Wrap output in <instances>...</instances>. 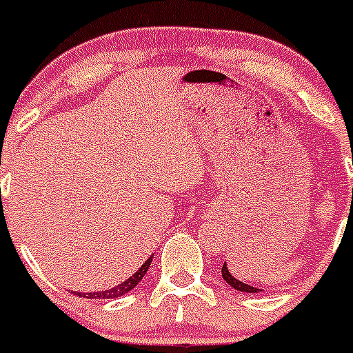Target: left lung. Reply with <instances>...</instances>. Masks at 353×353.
Listing matches in <instances>:
<instances>
[{
    "label": "left lung",
    "mask_w": 353,
    "mask_h": 353,
    "mask_svg": "<svg viewBox=\"0 0 353 353\" xmlns=\"http://www.w3.org/2000/svg\"><path fill=\"white\" fill-rule=\"evenodd\" d=\"M221 274H223V279H225L226 283H228V285H230V286H234L236 290H239V292H248V294H256V292H261L259 288H256V286L245 285L243 281H237L236 277L232 276L230 272H228V268H226V263H225V265H223Z\"/></svg>",
    "instance_id": "8db88e82"
}]
</instances>
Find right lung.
Wrapping results in <instances>:
<instances>
[{
    "label": "right lung",
    "instance_id": "add662e5",
    "mask_svg": "<svg viewBox=\"0 0 353 353\" xmlns=\"http://www.w3.org/2000/svg\"><path fill=\"white\" fill-rule=\"evenodd\" d=\"M150 263H152V257H148V259L145 261V263H143L141 268H139V270H137L136 274H134V276L128 277L127 281H123L121 285H117L116 288H112V290L92 292V294H87V296L83 294V296L87 297V299H114V297L123 296V294H127V292H130L132 288H134V286H136L137 283H139V281L143 279V276L147 274V270H148V266H150ZM77 296H81V294H77ZM83 296H81V297H83Z\"/></svg>",
    "mask_w": 353,
    "mask_h": 353
}]
</instances>
